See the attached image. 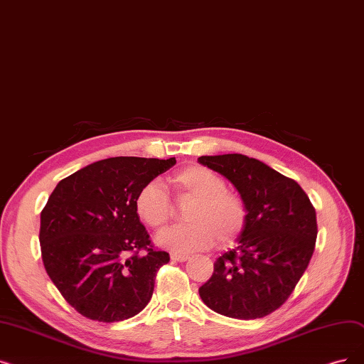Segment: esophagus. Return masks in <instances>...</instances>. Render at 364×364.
Segmentation results:
<instances>
[{
	"label": "esophagus",
	"instance_id": "1",
	"mask_svg": "<svg viewBox=\"0 0 364 364\" xmlns=\"http://www.w3.org/2000/svg\"><path fill=\"white\" fill-rule=\"evenodd\" d=\"M188 259H191V256H187V255H176V252H172L171 255V260H173V262H186Z\"/></svg>",
	"mask_w": 364,
	"mask_h": 364
}]
</instances>
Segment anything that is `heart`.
Returning a JSON list of instances; mask_svg holds the SVG:
<instances>
[{
	"label": "heart",
	"mask_w": 364,
	"mask_h": 364,
	"mask_svg": "<svg viewBox=\"0 0 364 364\" xmlns=\"http://www.w3.org/2000/svg\"><path fill=\"white\" fill-rule=\"evenodd\" d=\"M178 200H192L186 211L187 225L177 226L159 236L162 247L176 252H192L214 244H229L247 221V207L240 195L226 188L225 180L208 168L187 165L168 178ZM138 217L153 230H162L172 218V203L165 188L150 181L135 198Z\"/></svg>",
	"instance_id": "b5f03b06"
}]
</instances>
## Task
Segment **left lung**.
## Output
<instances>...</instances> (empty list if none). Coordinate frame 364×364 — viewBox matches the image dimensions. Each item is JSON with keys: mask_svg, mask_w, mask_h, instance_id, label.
<instances>
[{"mask_svg": "<svg viewBox=\"0 0 364 364\" xmlns=\"http://www.w3.org/2000/svg\"><path fill=\"white\" fill-rule=\"evenodd\" d=\"M198 162L229 180L247 207L238 244L215 260L199 296L225 317H266L286 302L306 271L317 240L315 210L294 180L252 157L200 156Z\"/></svg>", "mask_w": 364, "mask_h": 364, "instance_id": "1", "label": "left lung"}]
</instances>
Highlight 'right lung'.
Masks as SVG:
<instances>
[{"label": "right lung", "mask_w": 364, "mask_h": 364, "mask_svg": "<svg viewBox=\"0 0 364 364\" xmlns=\"http://www.w3.org/2000/svg\"><path fill=\"white\" fill-rule=\"evenodd\" d=\"M176 162L109 157L55 187L41 211V257L56 289L83 317L123 321L150 302L156 272L169 255L151 248L135 198ZM139 249L146 250L144 255ZM129 252L134 255L128 258Z\"/></svg>", "instance_id": "right-lung-1"}]
</instances>
